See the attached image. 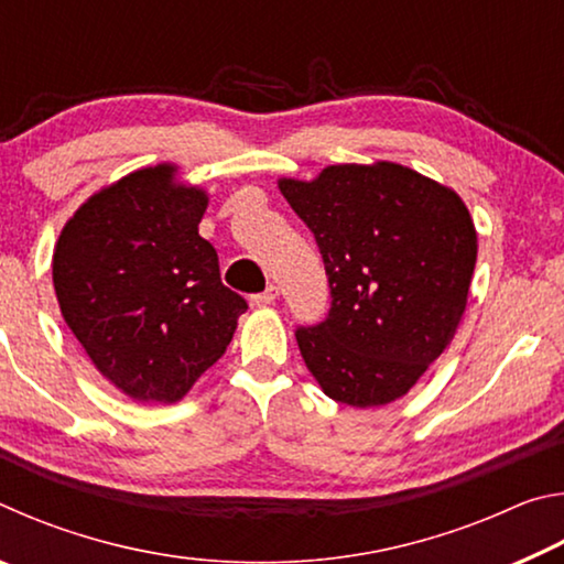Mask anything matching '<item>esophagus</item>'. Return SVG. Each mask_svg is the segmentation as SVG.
Here are the masks:
<instances>
[{"instance_id": "esophagus-1", "label": "esophagus", "mask_w": 564, "mask_h": 564, "mask_svg": "<svg viewBox=\"0 0 564 564\" xmlns=\"http://www.w3.org/2000/svg\"><path fill=\"white\" fill-rule=\"evenodd\" d=\"M279 295H281V291H279V285H269V289H265L263 293H256L253 295V305H271L275 299H279Z\"/></svg>"}]
</instances>
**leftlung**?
<instances>
[{"label":"left lung","instance_id":"1","mask_svg":"<svg viewBox=\"0 0 564 564\" xmlns=\"http://www.w3.org/2000/svg\"><path fill=\"white\" fill-rule=\"evenodd\" d=\"M279 188L316 236L333 295L328 318L295 333L305 368L350 408L403 398L465 313L477 261L465 202L395 161L281 176Z\"/></svg>","mask_w":564,"mask_h":564}]
</instances>
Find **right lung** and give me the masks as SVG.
Masks as SVG:
<instances>
[{
  "instance_id": "right-lung-1",
  "label": "right lung",
  "mask_w": 564,
  "mask_h": 564,
  "mask_svg": "<svg viewBox=\"0 0 564 564\" xmlns=\"http://www.w3.org/2000/svg\"><path fill=\"white\" fill-rule=\"evenodd\" d=\"M206 206L208 191L164 161L94 191L56 238L62 318L94 368L137 403L184 400L248 308L198 236Z\"/></svg>"
}]
</instances>
